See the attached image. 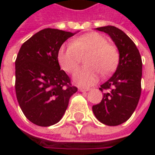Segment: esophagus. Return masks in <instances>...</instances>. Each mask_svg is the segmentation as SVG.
Listing matches in <instances>:
<instances>
[{
    "label": "esophagus",
    "mask_w": 155,
    "mask_h": 155,
    "mask_svg": "<svg viewBox=\"0 0 155 155\" xmlns=\"http://www.w3.org/2000/svg\"><path fill=\"white\" fill-rule=\"evenodd\" d=\"M79 91H90L89 88H84V87H79Z\"/></svg>",
    "instance_id": "obj_1"
}]
</instances>
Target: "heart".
Instances as JSON below:
<instances>
[{"instance_id": "b5f03b06", "label": "heart", "mask_w": 155, "mask_h": 155, "mask_svg": "<svg viewBox=\"0 0 155 155\" xmlns=\"http://www.w3.org/2000/svg\"><path fill=\"white\" fill-rule=\"evenodd\" d=\"M87 66L77 70L74 74V81L82 86L94 84L101 72L108 74L118 64L119 54L117 47L108 44L106 38L97 32L84 34L72 43L63 45L57 54L58 62L67 73H74L81 62V55L87 54Z\"/></svg>"}]
</instances>
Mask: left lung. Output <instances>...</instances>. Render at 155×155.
Wrapping results in <instances>:
<instances>
[{
    "label": "left lung",
    "mask_w": 155,
    "mask_h": 155,
    "mask_svg": "<svg viewBox=\"0 0 155 155\" xmlns=\"http://www.w3.org/2000/svg\"><path fill=\"white\" fill-rule=\"evenodd\" d=\"M107 33L119 52V63L114 74L101 85V101L92 106L97 119L107 126H118L134 113L141 95L142 59L132 39L114 26L96 28Z\"/></svg>",
    "instance_id": "left-lung-1"
}]
</instances>
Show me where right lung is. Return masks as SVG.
I'll list each match as a JSON object with an SVG mask.
<instances>
[{
	"label": "right lung",
	"instance_id": "right-lung-1",
	"mask_svg": "<svg viewBox=\"0 0 155 155\" xmlns=\"http://www.w3.org/2000/svg\"><path fill=\"white\" fill-rule=\"evenodd\" d=\"M75 33L45 28L21 46L15 61V91L19 107L33 124L49 127L63 117L77 91L60 70L58 51Z\"/></svg>",
	"mask_w": 155,
	"mask_h": 155
}]
</instances>
